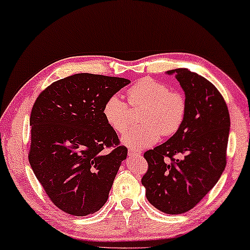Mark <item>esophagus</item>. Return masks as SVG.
<instances>
[{
    "instance_id": "obj_1",
    "label": "esophagus",
    "mask_w": 250,
    "mask_h": 250,
    "mask_svg": "<svg viewBox=\"0 0 250 250\" xmlns=\"http://www.w3.org/2000/svg\"><path fill=\"white\" fill-rule=\"evenodd\" d=\"M140 152L139 150H135V149H128V156H140Z\"/></svg>"
}]
</instances>
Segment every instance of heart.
<instances>
[{
  "label": "heart",
  "instance_id": "heart-1",
  "mask_svg": "<svg viewBox=\"0 0 250 250\" xmlns=\"http://www.w3.org/2000/svg\"><path fill=\"white\" fill-rule=\"evenodd\" d=\"M128 101L135 107L146 105L141 125L132 126L122 136L125 146L141 149L155 145L162 133L168 136L181 127L186 117L187 101L182 93L170 91L168 85L146 77L127 91ZM102 114L108 125L117 133H123L129 125V107L118 94L104 102Z\"/></svg>",
  "mask_w": 250,
  "mask_h": 250
}]
</instances>
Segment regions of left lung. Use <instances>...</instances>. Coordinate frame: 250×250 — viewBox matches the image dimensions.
<instances>
[{"label": "left lung", "instance_id": "obj_1", "mask_svg": "<svg viewBox=\"0 0 250 250\" xmlns=\"http://www.w3.org/2000/svg\"><path fill=\"white\" fill-rule=\"evenodd\" d=\"M167 74L183 88L186 117L172 138L145 152L148 170L141 182L153 207L177 215L192 209L220 180L227 165L230 114L205 77L187 68Z\"/></svg>", "mask_w": 250, "mask_h": 250}]
</instances>
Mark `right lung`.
I'll use <instances>...</instances> for the list:
<instances>
[{"label": "right lung", "instance_id": "1", "mask_svg": "<svg viewBox=\"0 0 250 250\" xmlns=\"http://www.w3.org/2000/svg\"><path fill=\"white\" fill-rule=\"evenodd\" d=\"M129 82L75 74L47 86L33 105L29 164L51 201L67 214H93L108 199L127 148L102 108ZM105 147L113 150L104 153Z\"/></svg>", "mask_w": 250, "mask_h": 250}]
</instances>
